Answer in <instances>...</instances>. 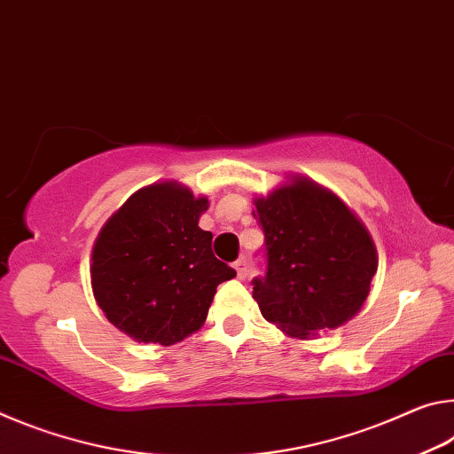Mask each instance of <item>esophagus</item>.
Instances as JSON below:
<instances>
[{
  "label": "esophagus",
  "instance_id": "esophagus-1",
  "mask_svg": "<svg viewBox=\"0 0 454 454\" xmlns=\"http://www.w3.org/2000/svg\"><path fill=\"white\" fill-rule=\"evenodd\" d=\"M233 267L237 270V276H239L241 279L247 276V262H245V257H239L237 262L233 263Z\"/></svg>",
  "mask_w": 454,
  "mask_h": 454
}]
</instances>
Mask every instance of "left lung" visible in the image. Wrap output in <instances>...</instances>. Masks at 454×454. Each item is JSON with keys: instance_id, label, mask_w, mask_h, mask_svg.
<instances>
[{"instance_id": "obj_1", "label": "left lung", "mask_w": 454, "mask_h": 454, "mask_svg": "<svg viewBox=\"0 0 454 454\" xmlns=\"http://www.w3.org/2000/svg\"><path fill=\"white\" fill-rule=\"evenodd\" d=\"M254 217L265 237V276L251 284L267 322L309 338L358 314L378 267L376 249L336 195L297 178L255 199Z\"/></svg>"}]
</instances>
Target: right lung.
I'll return each instance as SVG.
<instances>
[{
    "label": "right lung",
    "instance_id": "obj_1",
    "mask_svg": "<svg viewBox=\"0 0 454 454\" xmlns=\"http://www.w3.org/2000/svg\"><path fill=\"white\" fill-rule=\"evenodd\" d=\"M209 200L176 183L137 191L106 221L92 251V292L118 330L170 346L197 332L235 270L199 227Z\"/></svg>",
    "mask_w": 454,
    "mask_h": 454
}]
</instances>
